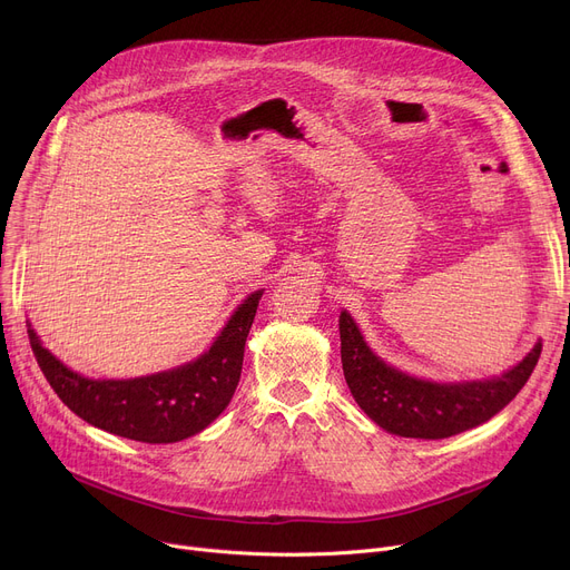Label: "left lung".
Masks as SVG:
<instances>
[{
	"instance_id": "obj_1",
	"label": "left lung",
	"mask_w": 570,
	"mask_h": 570,
	"mask_svg": "<svg viewBox=\"0 0 570 570\" xmlns=\"http://www.w3.org/2000/svg\"><path fill=\"white\" fill-rule=\"evenodd\" d=\"M342 370L348 391L385 432L411 439H445L488 423L529 381L543 344L494 379L436 383L409 376L372 353L348 312L340 316Z\"/></svg>"
}]
</instances>
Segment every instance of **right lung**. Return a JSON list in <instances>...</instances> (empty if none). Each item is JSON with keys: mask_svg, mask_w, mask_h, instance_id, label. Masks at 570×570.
I'll return each mask as SVG.
<instances>
[{"mask_svg": "<svg viewBox=\"0 0 570 570\" xmlns=\"http://www.w3.org/2000/svg\"><path fill=\"white\" fill-rule=\"evenodd\" d=\"M261 295L252 293L233 312L215 344L194 363L140 379H87L43 348L32 327L27 335L50 387L85 423L142 443H175L205 430L228 406Z\"/></svg>", "mask_w": 570, "mask_h": 570, "instance_id": "obj_1", "label": "right lung"}]
</instances>
